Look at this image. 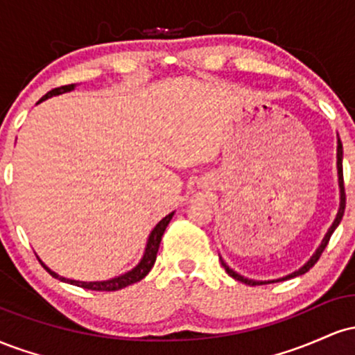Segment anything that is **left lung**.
<instances>
[{"instance_id": "8db88e82", "label": "left lung", "mask_w": 355, "mask_h": 355, "mask_svg": "<svg viewBox=\"0 0 355 355\" xmlns=\"http://www.w3.org/2000/svg\"><path fill=\"white\" fill-rule=\"evenodd\" d=\"M337 178H339V195H340V197H339V210H337L336 218H334L332 225L329 227L327 234H325L324 239H322L320 245L317 247V250L313 252L311 259H309L307 262H305L304 266L299 268V270L292 272V274H288V275H285V277H280V279H274V280H254V279H247V277L240 275L239 272H235L234 268H230L229 266H227L225 260H223L222 257H220V260H222V266H223V268H225V270H227V274H229L230 277H234L235 280H240V282H243V284H247V285H262V284H274V282H280V280L294 279V277H299V275L305 274V272L311 270V268L313 267V263H315L317 260H319V257L322 255V252H324V248L327 247V243H329V240H331V235L334 234V230H336L337 227H339L340 220H342V217H344V210H345V191H344V175H342V141H340L339 135H337Z\"/></svg>"}]
</instances>
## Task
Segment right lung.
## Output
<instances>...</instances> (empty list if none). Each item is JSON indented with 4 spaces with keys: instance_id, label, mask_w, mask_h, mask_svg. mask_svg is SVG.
Wrapping results in <instances>:
<instances>
[{
    "instance_id": "add662e5",
    "label": "right lung",
    "mask_w": 355,
    "mask_h": 355,
    "mask_svg": "<svg viewBox=\"0 0 355 355\" xmlns=\"http://www.w3.org/2000/svg\"><path fill=\"white\" fill-rule=\"evenodd\" d=\"M76 88V85H67V87H60V88H55L51 89V92H48L46 95L43 96L42 100L38 101V103H42V101L51 98V96H58V95H63V93H68V92H73V89ZM36 103V105H38ZM175 211L172 214H168L166 217H164L160 220V222L157 223V225L153 227V230L150 232L148 239H146V245H145V252L144 255H141L140 262L137 263L135 267L132 268V270L125 272V274L121 275H116L113 277V279H108V280H96V282H81V280H73V279H67V277H61L56 274V272H53L50 267L44 266V262L42 259L38 257L40 263L44 267V270L48 272L51 277H55V279L61 280V282L64 284H71V285H78V287H83V288H88V291H120V288L123 287H128V285L135 284V282H140L144 277L148 274L150 270H152L155 260H157V252H158V247H160V242H162V235H164V232L166 229V225L170 223V220H172Z\"/></svg>"
}]
</instances>
